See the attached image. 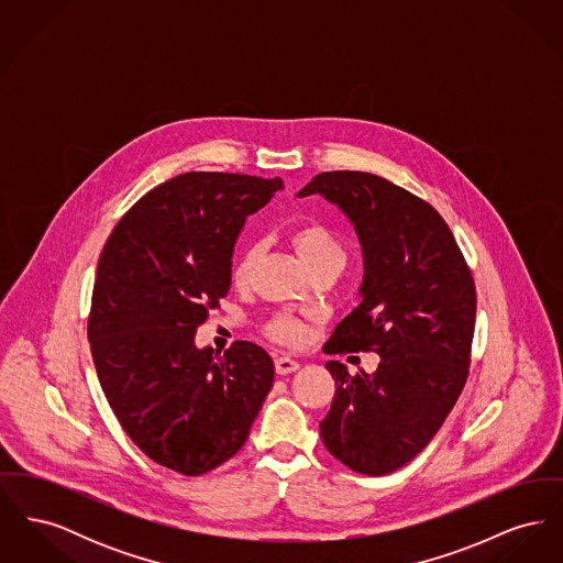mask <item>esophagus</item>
Listing matches in <instances>:
<instances>
[{
  "mask_svg": "<svg viewBox=\"0 0 563 563\" xmlns=\"http://www.w3.org/2000/svg\"><path fill=\"white\" fill-rule=\"evenodd\" d=\"M274 367H276V374L289 375L299 369V363H297L295 358H291V356H276Z\"/></svg>",
  "mask_w": 563,
  "mask_h": 563,
  "instance_id": "34e87169",
  "label": "esophagus"
}]
</instances>
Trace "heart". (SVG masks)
<instances>
[{"instance_id":"b5f03b06","label":"heart","mask_w":563,"mask_h":563,"mask_svg":"<svg viewBox=\"0 0 563 563\" xmlns=\"http://www.w3.org/2000/svg\"><path fill=\"white\" fill-rule=\"evenodd\" d=\"M291 241H294L301 262L308 266L310 272L322 268V266H344V262H346V251H344L340 239L327 225L317 223V221L297 225L291 232ZM257 255H260V249L255 244L242 253L241 260L236 262L234 272H232L234 285L242 287L249 283L253 266L257 262ZM269 335L283 344H297L303 338V327L294 319L280 317L269 324Z\"/></svg>"}]
</instances>
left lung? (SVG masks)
<instances>
[{
  "label": "left lung",
  "instance_id": "left-lung-1",
  "mask_svg": "<svg viewBox=\"0 0 563 563\" xmlns=\"http://www.w3.org/2000/svg\"><path fill=\"white\" fill-rule=\"evenodd\" d=\"M321 194L346 214L363 249V301L327 354L377 352L374 374L327 361L335 397L324 448L379 477L420 454L452 411L471 365L477 295L452 230L429 202L372 173L317 175L297 196Z\"/></svg>",
  "mask_w": 563,
  "mask_h": 563
}]
</instances>
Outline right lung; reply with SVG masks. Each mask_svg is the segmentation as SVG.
<instances>
[{"label": "right lung", "instance_id": "1", "mask_svg": "<svg viewBox=\"0 0 563 563\" xmlns=\"http://www.w3.org/2000/svg\"><path fill=\"white\" fill-rule=\"evenodd\" d=\"M283 179L184 173L147 191L99 257L88 340L101 388L134 445L196 477L244 445L274 363L253 342L196 349V329L230 291L244 219Z\"/></svg>", "mask_w": 563, "mask_h": 563}]
</instances>
